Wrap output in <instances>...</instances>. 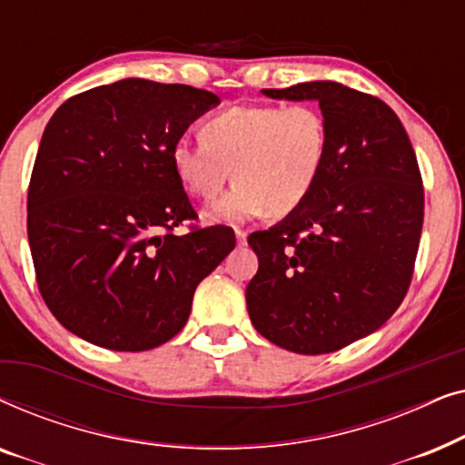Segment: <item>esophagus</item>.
<instances>
[{"label":"esophagus","mask_w":465,"mask_h":465,"mask_svg":"<svg viewBox=\"0 0 465 465\" xmlns=\"http://www.w3.org/2000/svg\"><path fill=\"white\" fill-rule=\"evenodd\" d=\"M234 234H237V243L239 245H245L247 243V232L245 231H239V228H237V231H234Z\"/></svg>","instance_id":"1"}]
</instances>
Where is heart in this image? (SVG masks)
<instances>
[{"label": "heart", "mask_w": 465, "mask_h": 465, "mask_svg": "<svg viewBox=\"0 0 465 465\" xmlns=\"http://www.w3.org/2000/svg\"><path fill=\"white\" fill-rule=\"evenodd\" d=\"M201 139H177L169 163L180 186L201 201H213L232 171L237 186L205 213L218 224L294 213L313 194L330 154L328 120L311 104L226 107L203 123Z\"/></svg>", "instance_id": "b5f03b06"}]
</instances>
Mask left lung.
Segmentation results:
<instances>
[{"label":"left lung","mask_w":465,"mask_h":465,"mask_svg":"<svg viewBox=\"0 0 465 465\" xmlns=\"http://www.w3.org/2000/svg\"><path fill=\"white\" fill-rule=\"evenodd\" d=\"M317 101L330 154L313 194L269 231L252 232L258 272L245 301L277 347L332 353L372 334L409 292L423 226V183L396 112L339 82L264 88Z\"/></svg>","instance_id":"left-lung-1"}]
</instances>
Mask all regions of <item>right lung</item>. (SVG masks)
I'll return each mask as SVG.
<instances>
[{"label": "right lung", "instance_id": "right-lung-1", "mask_svg": "<svg viewBox=\"0 0 465 465\" xmlns=\"http://www.w3.org/2000/svg\"><path fill=\"white\" fill-rule=\"evenodd\" d=\"M218 94L126 78L67 99L44 129L27 196L37 288L63 328L112 351H148L186 326L196 285L232 252V228H173L196 213L169 150Z\"/></svg>", "mask_w": 465, "mask_h": 465}]
</instances>
